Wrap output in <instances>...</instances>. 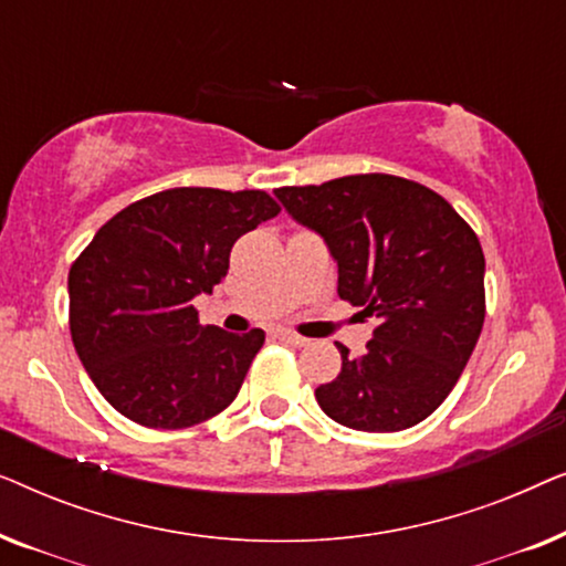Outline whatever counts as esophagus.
I'll return each instance as SVG.
<instances>
[{"instance_id":"obj_1","label":"esophagus","mask_w":566,"mask_h":566,"mask_svg":"<svg viewBox=\"0 0 566 566\" xmlns=\"http://www.w3.org/2000/svg\"><path fill=\"white\" fill-rule=\"evenodd\" d=\"M277 337H281L283 343L293 345V347H304V345H308L306 337H301V335H296V332H291V329H277Z\"/></svg>"}]
</instances>
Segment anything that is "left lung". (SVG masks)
I'll use <instances>...</instances> for the list:
<instances>
[{
  "mask_svg": "<svg viewBox=\"0 0 566 566\" xmlns=\"http://www.w3.org/2000/svg\"><path fill=\"white\" fill-rule=\"evenodd\" d=\"M275 198L337 262L339 298L378 324L366 353L316 389L324 415L353 430L397 432L443 405L484 324V252L438 192L394 175H350Z\"/></svg>",
  "mask_w": 566,
  "mask_h": 566,
  "instance_id": "8db88e82",
  "label": "left lung"
}]
</instances>
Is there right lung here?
<instances>
[{
    "instance_id": "1",
    "label": "right lung",
    "mask_w": 566,
    "mask_h": 566,
    "mask_svg": "<svg viewBox=\"0 0 566 566\" xmlns=\"http://www.w3.org/2000/svg\"><path fill=\"white\" fill-rule=\"evenodd\" d=\"M281 213L262 190L172 188L115 213L69 270V329L99 394L144 428L180 430L237 399L265 332L203 327L247 231Z\"/></svg>"
}]
</instances>
